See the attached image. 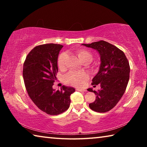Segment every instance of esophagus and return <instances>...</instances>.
<instances>
[{"label": "esophagus", "mask_w": 147, "mask_h": 147, "mask_svg": "<svg viewBox=\"0 0 147 147\" xmlns=\"http://www.w3.org/2000/svg\"><path fill=\"white\" fill-rule=\"evenodd\" d=\"M76 91H82V92H85V91H86L85 89H79V88H77V89H76Z\"/></svg>", "instance_id": "esophagus-1"}]
</instances>
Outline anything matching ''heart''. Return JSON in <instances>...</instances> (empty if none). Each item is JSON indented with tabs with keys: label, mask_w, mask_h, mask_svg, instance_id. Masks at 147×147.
<instances>
[{
	"label": "heart",
	"mask_w": 147,
	"mask_h": 147,
	"mask_svg": "<svg viewBox=\"0 0 147 147\" xmlns=\"http://www.w3.org/2000/svg\"><path fill=\"white\" fill-rule=\"evenodd\" d=\"M76 54L80 59L84 62H90L93 59V54L88 50L79 49L76 51ZM67 57V54L63 52L59 54L57 63L58 67L60 69H63L65 67V61ZM65 80L69 84L74 86L81 87L84 86L86 81L88 79V75L86 73L82 72H73L71 71L65 76Z\"/></svg>",
	"instance_id": "heart-1"
}]
</instances>
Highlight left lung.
<instances>
[{"instance_id": "1", "label": "left lung", "mask_w": 147, "mask_h": 147, "mask_svg": "<svg viewBox=\"0 0 147 147\" xmlns=\"http://www.w3.org/2000/svg\"><path fill=\"white\" fill-rule=\"evenodd\" d=\"M82 45L96 50L100 58L99 71L92 80V85L100 84L101 89L98 92L88 89L96 95L89 106L96 112H106L116 106L126 91L130 71L128 60L121 50L106 41Z\"/></svg>"}]
</instances>
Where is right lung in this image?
I'll list each match as a JSON object with an SVG mask.
<instances>
[{
	"label": "right lung",
	"mask_w": 147,
	"mask_h": 147,
	"mask_svg": "<svg viewBox=\"0 0 147 147\" xmlns=\"http://www.w3.org/2000/svg\"><path fill=\"white\" fill-rule=\"evenodd\" d=\"M63 46L48 43L37 46L27 55L23 65V75L30 98L47 114L63 113L69 108L71 94L75 89L62 86L61 90L53 88L58 71L59 51Z\"/></svg>",
	"instance_id": "add662e5"
}]
</instances>
